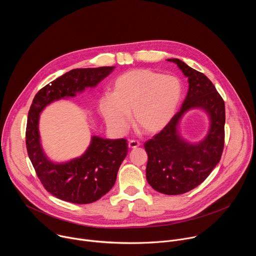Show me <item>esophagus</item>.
<instances>
[{
	"instance_id": "esophagus-1",
	"label": "esophagus",
	"mask_w": 256,
	"mask_h": 256,
	"mask_svg": "<svg viewBox=\"0 0 256 256\" xmlns=\"http://www.w3.org/2000/svg\"><path fill=\"white\" fill-rule=\"evenodd\" d=\"M140 144V142H138V140H130L128 142V149H136V148H138V147Z\"/></svg>"
}]
</instances>
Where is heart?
Masks as SVG:
<instances>
[{
  "mask_svg": "<svg viewBox=\"0 0 256 256\" xmlns=\"http://www.w3.org/2000/svg\"><path fill=\"white\" fill-rule=\"evenodd\" d=\"M181 94V82L174 76L147 68L130 70L114 81L112 95L100 98L99 110L107 126L118 132L128 130L132 114L138 132L155 134L174 116Z\"/></svg>",
  "mask_w": 256,
  "mask_h": 256,
  "instance_id": "obj_1",
  "label": "heart"
}]
</instances>
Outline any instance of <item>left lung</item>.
I'll use <instances>...</instances> for the list:
<instances>
[{
  "instance_id": "1",
  "label": "left lung",
  "mask_w": 256,
  "mask_h": 256,
  "mask_svg": "<svg viewBox=\"0 0 256 256\" xmlns=\"http://www.w3.org/2000/svg\"><path fill=\"white\" fill-rule=\"evenodd\" d=\"M188 78V92L180 110L153 138L144 142L148 154L146 176L157 192L176 196L186 194L210 175L220 162L225 144V103L214 84L202 72L178 58H170ZM204 108L211 118L207 138L198 144H188L176 132V124L190 108Z\"/></svg>"
}]
</instances>
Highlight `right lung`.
Returning a JSON list of instances; mask_svg holds the SVG:
<instances>
[{"label": "right lung", "mask_w": 256, "mask_h": 256, "mask_svg": "<svg viewBox=\"0 0 256 256\" xmlns=\"http://www.w3.org/2000/svg\"><path fill=\"white\" fill-rule=\"evenodd\" d=\"M114 66L74 68L42 88L33 98L26 126L29 159L44 188L54 196L72 204L98 200L112 188L120 164L128 154L124 138L93 136L87 151L79 158L56 164L44 155L38 132L40 114L54 100L74 97L87 87H95Z\"/></svg>", "instance_id": "1"}]
</instances>
